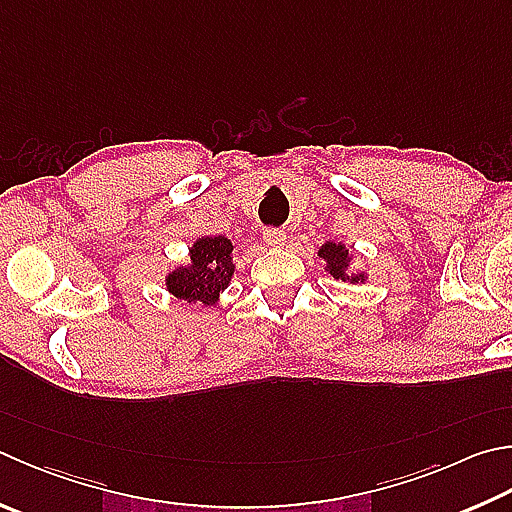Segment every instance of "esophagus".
<instances>
[{
  "instance_id": "obj_1",
  "label": "esophagus",
  "mask_w": 512,
  "mask_h": 512,
  "mask_svg": "<svg viewBox=\"0 0 512 512\" xmlns=\"http://www.w3.org/2000/svg\"><path fill=\"white\" fill-rule=\"evenodd\" d=\"M264 241L273 248H282L286 244V232L280 228H266L264 230Z\"/></svg>"
}]
</instances>
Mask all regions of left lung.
<instances>
[{
	"mask_svg": "<svg viewBox=\"0 0 512 512\" xmlns=\"http://www.w3.org/2000/svg\"><path fill=\"white\" fill-rule=\"evenodd\" d=\"M318 257L324 262V271H327L333 280H342L349 284H365L369 280V275L365 271H351L353 255L345 241H324L318 248Z\"/></svg>",
	"mask_w": 512,
	"mask_h": 512,
	"instance_id": "obj_1",
	"label": "left lung"
}]
</instances>
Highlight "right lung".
<instances>
[{
	"label": "right lung",
	"mask_w": 512,
	"mask_h": 512,
	"mask_svg": "<svg viewBox=\"0 0 512 512\" xmlns=\"http://www.w3.org/2000/svg\"><path fill=\"white\" fill-rule=\"evenodd\" d=\"M235 275V244L224 235L197 237L190 246V262L165 273V291L190 304L212 306Z\"/></svg>",
	"instance_id": "right-lung-1"
}]
</instances>
